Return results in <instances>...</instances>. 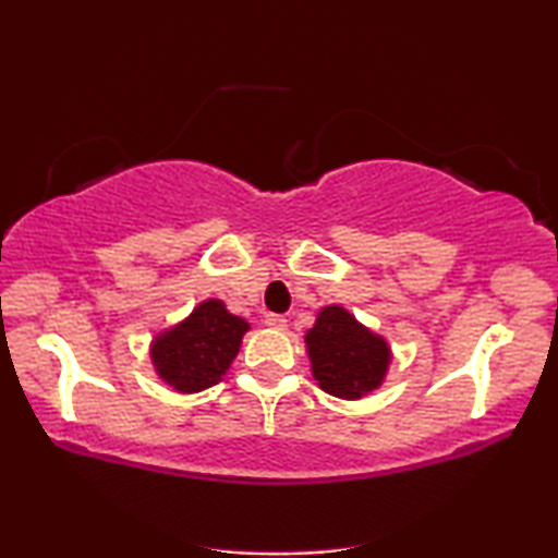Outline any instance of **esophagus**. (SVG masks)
<instances>
[{
  "mask_svg": "<svg viewBox=\"0 0 558 558\" xmlns=\"http://www.w3.org/2000/svg\"><path fill=\"white\" fill-rule=\"evenodd\" d=\"M264 324H267V327L274 329V331H287V319L281 314H267Z\"/></svg>",
  "mask_w": 558,
  "mask_h": 558,
  "instance_id": "1",
  "label": "esophagus"
}]
</instances>
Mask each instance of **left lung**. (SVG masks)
I'll return each instance as SVG.
<instances>
[{
  "label": "left lung",
  "instance_id": "left-lung-1",
  "mask_svg": "<svg viewBox=\"0 0 558 558\" xmlns=\"http://www.w3.org/2000/svg\"><path fill=\"white\" fill-rule=\"evenodd\" d=\"M312 374L322 391L337 399H364L387 379L391 347L347 312L329 304L319 308L314 327L304 337Z\"/></svg>",
  "mask_w": 558,
  "mask_h": 558
}]
</instances>
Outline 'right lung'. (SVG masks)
<instances>
[{"mask_svg":"<svg viewBox=\"0 0 558 558\" xmlns=\"http://www.w3.org/2000/svg\"><path fill=\"white\" fill-rule=\"evenodd\" d=\"M246 331L250 322L229 314L221 299H207L151 339L154 372L179 393L209 389L229 372Z\"/></svg>","mask_w":558,"mask_h":558,"instance_id":"right-lung-1","label":"right lung"}]
</instances>
